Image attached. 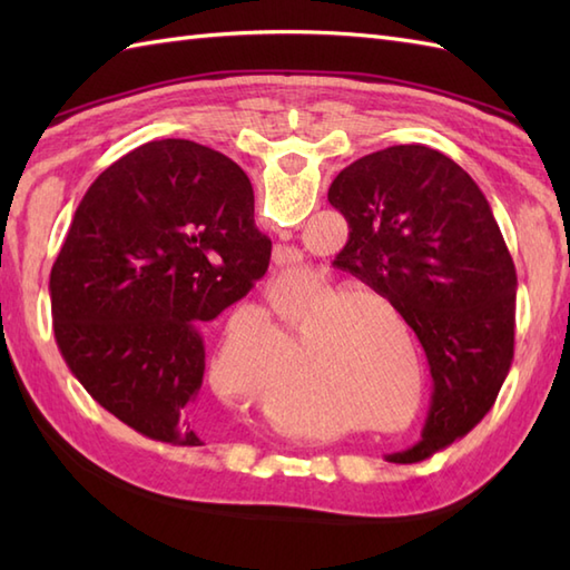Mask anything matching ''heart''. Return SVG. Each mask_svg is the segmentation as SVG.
<instances>
[{
    "label": "heart",
    "instance_id": "obj_1",
    "mask_svg": "<svg viewBox=\"0 0 570 570\" xmlns=\"http://www.w3.org/2000/svg\"><path fill=\"white\" fill-rule=\"evenodd\" d=\"M347 298H362L372 301V304H382L390 308V304L382 296H374L370 292H357ZM347 298H341L335 304V311L341 308ZM237 362V345L227 341L215 357V384L220 392H227V372L235 367ZM411 372H414L416 390H421V357L416 350H411ZM328 386L350 402L357 404L365 414L377 419H392L399 411H404L409 404V377H406V362L396 353V350H384L380 345H365V347H347L337 350L328 360ZM421 396H416L414 406L406 411V419H414L419 414ZM396 421L380 423V429H394Z\"/></svg>",
    "mask_w": 570,
    "mask_h": 570
}]
</instances>
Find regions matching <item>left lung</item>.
<instances>
[{"label": "left lung", "mask_w": 570, "mask_h": 570, "mask_svg": "<svg viewBox=\"0 0 570 570\" xmlns=\"http://www.w3.org/2000/svg\"><path fill=\"white\" fill-rule=\"evenodd\" d=\"M328 200L350 225L337 259L402 313L431 367L421 441L386 460L426 458L478 426L512 367V254L475 180L421 144L362 156Z\"/></svg>", "instance_id": "8db88e82"}]
</instances>
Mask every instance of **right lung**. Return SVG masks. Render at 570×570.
Masks as SVG:
<instances>
[{"mask_svg": "<svg viewBox=\"0 0 570 570\" xmlns=\"http://www.w3.org/2000/svg\"><path fill=\"white\" fill-rule=\"evenodd\" d=\"M247 174L188 139L129 151L85 193L51 269L53 331L88 394L147 439L205 445V323L266 274Z\"/></svg>", "mask_w": 570, "mask_h": 570, "instance_id": "1", "label": "right lung"}]
</instances>
